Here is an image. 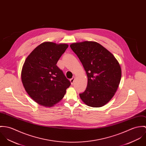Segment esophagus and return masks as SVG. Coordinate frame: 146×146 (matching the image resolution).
<instances>
[{
    "label": "esophagus",
    "instance_id": "obj_1",
    "mask_svg": "<svg viewBox=\"0 0 146 146\" xmlns=\"http://www.w3.org/2000/svg\"><path fill=\"white\" fill-rule=\"evenodd\" d=\"M74 81H75V77H73L72 78H71V79L70 80V83H71V84H73V83H74Z\"/></svg>",
    "mask_w": 146,
    "mask_h": 146
}]
</instances>
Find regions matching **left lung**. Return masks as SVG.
Returning <instances> with one entry per match:
<instances>
[{"mask_svg": "<svg viewBox=\"0 0 146 146\" xmlns=\"http://www.w3.org/2000/svg\"><path fill=\"white\" fill-rule=\"evenodd\" d=\"M87 76V86L80 96L87 105L100 108L113 98L119 87L121 70L118 61L104 46L95 41L70 44Z\"/></svg>", "mask_w": 146, "mask_h": 146, "instance_id": "1", "label": "left lung"}]
</instances>
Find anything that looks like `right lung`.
<instances>
[{
  "mask_svg": "<svg viewBox=\"0 0 146 146\" xmlns=\"http://www.w3.org/2000/svg\"><path fill=\"white\" fill-rule=\"evenodd\" d=\"M68 47L66 44L44 42L34 49L25 61L22 82L29 95L39 105L54 106L64 96L70 85L56 65Z\"/></svg>",
  "mask_w": 146,
  "mask_h": 146,
  "instance_id": "right-lung-1",
  "label": "right lung"
}]
</instances>
